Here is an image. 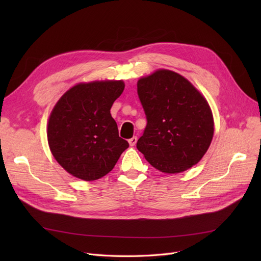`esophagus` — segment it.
I'll return each mask as SVG.
<instances>
[{
	"instance_id": "obj_1",
	"label": "esophagus",
	"mask_w": 261,
	"mask_h": 261,
	"mask_svg": "<svg viewBox=\"0 0 261 261\" xmlns=\"http://www.w3.org/2000/svg\"><path fill=\"white\" fill-rule=\"evenodd\" d=\"M137 137L136 136H134V137H132L130 139H128V143H129V145L130 146H135L136 145V143H137Z\"/></svg>"
}]
</instances>
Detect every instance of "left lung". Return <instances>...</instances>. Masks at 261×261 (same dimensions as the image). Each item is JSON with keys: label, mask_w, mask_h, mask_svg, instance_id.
<instances>
[{"label": "left lung", "mask_w": 261, "mask_h": 261, "mask_svg": "<svg viewBox=\"0 0 261 261\" xmlns=\"http://www.w3.org/2000/svg\"><path fill=\"white\" fill-rule=\"evenodd\" d=\"M147 125L137 149L153 168L180 173L198 163L211 144L213 117L207 100L186 78L159 69L137 83Z\"/></svg>", "instance_id": "1"}]
</instances>
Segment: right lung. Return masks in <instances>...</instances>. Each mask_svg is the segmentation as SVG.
<instances>
[{
  "label": "right lung",
  "mask_w": 261,
  "mask_h": 261,
  "mask_svg": "<svg viewBox=\"0 0 261 261\" xmlns=\"http://www.w3.org/2000/svg\"><path fill=\"white\" fill-rule=\"evenodd\" d=\"M124 87L122 81L78 84L53 108L48 123L49 146L69 174L84 180L98 179L112 171L128 148L110 113Z\"/></svg>",
  "instance_id": "add662e5"
}]
</instances>
